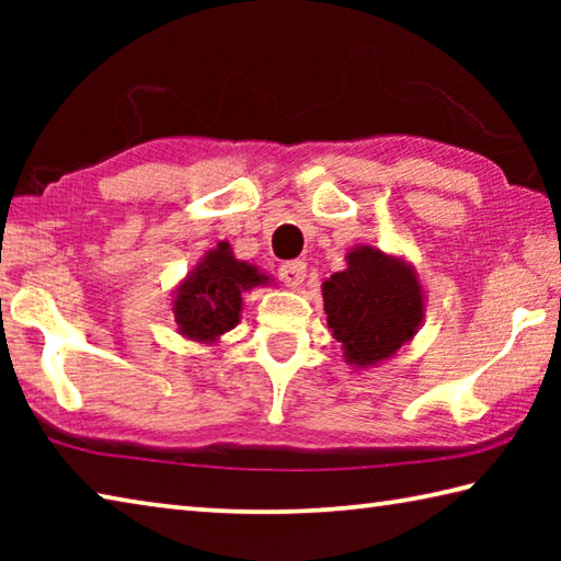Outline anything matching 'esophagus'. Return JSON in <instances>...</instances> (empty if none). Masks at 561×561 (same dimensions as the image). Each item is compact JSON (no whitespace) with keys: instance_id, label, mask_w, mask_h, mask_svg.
<instances>
[{"instance_id":"1","label":"esophagus","mask_w":561,"mask_h":561,"mask_svg":"<svg viewBox=\"0 0 561 561\" xmlns=\"http://www.w3.org/2000/svg\"><path fill=\"white\" fill-rule=\"evenodd\" d=\"M279 277H282L284 284H287V287L297 289V287H301L304 277H307V264H304L301 260L284 262L282 267H279Z\"/></svg>"}]
</instances>
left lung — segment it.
<instances>
[{"label":"left lung","instance_id":"8db88e82","mask_svg":"<svg viewBox=\"0 0 561 561\" xmlns=\"http://www.w3.org/2000/svg\"><path fill=\"white\" fill-rule=\"evenodd\" d=\"M327 324L354 368L396 356L421 327L425 291L411 262L376 247L348 250L346 270L321 284Z\"/></svg>","mask_w":561,"mask_h":561}]
</instances>
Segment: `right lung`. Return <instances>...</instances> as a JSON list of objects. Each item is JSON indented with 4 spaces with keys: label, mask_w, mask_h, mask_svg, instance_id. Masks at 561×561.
Returning a JSON list of instances; mask_svg holds the SVG:
<instances>
[{
    "label": "right lung",
    "mask_w": 561,
    "mask_h": 561,
    "mask_svg": "<svg viewBox=\"0 0 561 561\" xmlns=\"http://www.w3.org/2000/svg\"><path fill=\"white\" fill-rule=\"evenodd\" d=\"M267 284V274L250 262L234 260L232 247L217 242L178 284L173 299L178 331L190 341L215 344L240 321L242 294Z\"/></svg>",
    "instance_id": "add662e5"
}]
</instances>
